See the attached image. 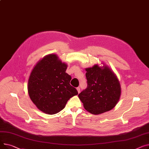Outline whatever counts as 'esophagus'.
Returning a JSON list of instances; mask_svg holds the SVG:
<instances>
[{"label": "esophagus", "instance_id": "obj_1", "mask_svg": "<svg viewBox=\"0 0 149 149\" xmlns=\"http://www.w3.org/2000/svg\"><path fill=\"white\" fill-rule=\"evenodd\" d=\"M77 91H78V92H79V93L80 92V87L77 88Z\"/></svg>", "mask_w": 149, "mask_h": 149}]
</instances>
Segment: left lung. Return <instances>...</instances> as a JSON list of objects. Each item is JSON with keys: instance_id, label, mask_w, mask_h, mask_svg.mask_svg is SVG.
I'll return each mask as SVG.
<instances>
[{"instance_id": "obj_1", "label": "left lung", "mask_w": 149, "mask_h": 149, "mask_svg": "<svg viewBox=\"0 0 149 149\" xmlns=\"http://www.w3.org/2000/svg\"><path fill=\"white\" fill-rule=\"evenodd\" d=\"M88 86L79 97L86 110L97 115L112 109L121 95L120 84L116 75L107 66L97 65L86 69Z\"/></svg>"}]
</instances>
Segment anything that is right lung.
Returning a JSON list of instances; mask_svg holds the SVG:
<instances>
[{"label":"right lung","instance_id":"add662e5","mask_svg":"<svg viewBox=\"0 0 149 149\" xmlns=\"http://www.w3.org/2000/svg\"><path fill=\"white\" fill-rule=\"evenodd\" d=\"M67 65L56 55L50 54L39 61L31 73L28 91L37 107L45 113L60 112L68 101L78 94L70 84L71 76L66 73Z\"/></svg>","mask_w":149,"mask_h":149}]
</instances>
